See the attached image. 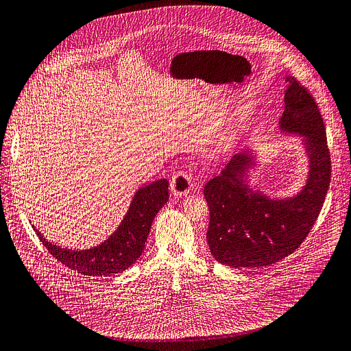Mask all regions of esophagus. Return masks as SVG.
Segmentation results:
<instances>
[{
    "label": "esophagus",
    "instance_id": "obj_1",
    "mask_svg": "<svg viewBox=\"0 0 351 351\" xmlns=\"http://www.w3.org/2000/svg\"><path fill=\"white\" fill-rule=\"evenodd\" d=\"M192 176L187 175L186 172H178L172 176L171 189L175 196H187L192 190Z\"/></svg>",
    "mask_w": 351,
    "mask_h": 351
}]
</instances>
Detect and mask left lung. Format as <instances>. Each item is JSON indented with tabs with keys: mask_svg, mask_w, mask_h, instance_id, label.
<instances>
[{
	"mask_svg": "<svg viewBox=\"0 0 351 351\" xmlns=\"http://www.w3.org/2000/svg\"><path fill=\"white\" fill-rule=\"evenodd\" d=\"M282 133L304 137L309 175L301 192L273 200L252 190L247 169L254 165L241 152L204 186L210 210L207 243L214 259L231 267H265L289 256L304 242L319 215L330 183V152L322 114L312 95L294 77H287Z\"/></svg>",
	"mask_w": 351,
	"mask_h": 351,
	"instance_id": "1",
	"label": "left lung"
}]
</instances>
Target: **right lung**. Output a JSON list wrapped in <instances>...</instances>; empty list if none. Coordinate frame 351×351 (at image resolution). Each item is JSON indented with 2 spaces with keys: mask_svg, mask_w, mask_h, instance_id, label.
I'll return each mask as SVG.
<instances>
[{
  "mask_svg": "<svg viewBox=\"0 0 351 351\" xmlns=\"http://www.w3.org/2000/svg\"><path fill=\"white\" fill-rule=\"evenodd\" d=\"M169 182L159 179L138 189L119 228L101 245L73 250L50 243L36 230L40 242L58 262L85 276H109L124 271L144 250L152 221L169 199Z\"/></svg>",
  "mask_w": 351,
  "mask_h": 351,
  "instance_id": "right-lung-1",
  "label": "right lung"
}]
</instances>
